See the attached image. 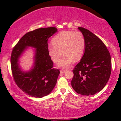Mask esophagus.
<instances>
[{
  "mask_svg": "<svg viewBox=\"0 0 121 121\" xmlns=\"http://www.w3.org/2000/svg\"><path fill=\"white\" fill-rule=\"evenodd\" d=\"M66 69H61V70H60V72L61 73H65V72H66Z\"/></svg>",
  "mask_w": 121,
  "mask_h": 121,
  "instance_id": "1",
  "label": "esophagus"
}]
</instances>
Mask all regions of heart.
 Masks as SVG:
<instances>
[{
  "label": "heart",
  "mask_w": 121,
  "mask_h": 121,
  "mask_svg": "<svg viewBox=\"0 0 121 121\" xmlns=\"http://www.w3.org/2000/svg\"><path fill=\"white\" fill-rule=\"evenodd\" d=\"M85 49V39L80 31L64 30L57 34L52 39V44L48 47V53L54 62H57L61 56L58 65L66 68L73 62L80 60L84 55Z\"/></svg>",
  "instance_id": "b5f03b06"
}]
</instances>
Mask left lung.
Here are the masks:
<instances>
[{
    "mask_svg": "<svg viewBox=\"0 0 121 121\" xmlns=\"http://www.w3.org/2000/svg\"><path fill=\"white\" fill-rule=\"evenodd\" d=\"M78 28L85 37V49L81 61L73 70L72 86L81 95H94L105 87L110 78V55L99 37L87 29Z\"/></svg>",
    "mask_w": 121,
    "mask_h": 121,
    "instance_id": "left-lung-1",
    "label": "left lung"
}]
</instances>
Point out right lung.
Masks as SVG:
<instances>
[{"mask_svg":"<svg viewBox=\"0 0 121 121\" xmlns=\"http://www.w3.org/2000/svg\"><path fill=\"white\" fill-rule=\"evenodd\" d=\"M56 27L41 28L28 32L13 48L11 66L13 80L17 86L28 95L41 98L49 94L56 85L59 69L53 68L48 50V40L57 32ZM37 48L34 68L24 73L19 68L18 59L26 47Z\"/></svg>","mask_w":121,"mask_h":121,"instance_id":"obj_1","label":"right lung"}]
</instances>
